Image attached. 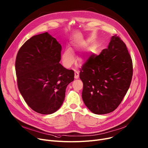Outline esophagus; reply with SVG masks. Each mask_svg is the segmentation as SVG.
<instances>
[{"label":"esophagus","mask_w":148,"mask_h":148,"mask_svg":"<svg viewBox=\"0 0 148 148\" xmlns=\"http://www.w3.org/2000/svg\"><path fill=\"white\" fill-rule=\"evenodd\" d=\"M78 77H79V73H78V72L77 71H75V73H74V78H75V79H77V78H78Z\"/></svg>","instance_id":"obj_1"}]
</instances>
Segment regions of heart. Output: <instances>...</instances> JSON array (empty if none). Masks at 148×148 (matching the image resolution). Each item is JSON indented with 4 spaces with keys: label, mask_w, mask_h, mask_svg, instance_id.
<instances>
[{
    "label": "heart",
    "mask_w": 148,
    "mask_h": 148,
    "mask_svg": "<svg viewBox=\"0 0 148 148\" xmlns=\"http://www.w3.org/2000/svg\"><path fill=\"white\" fill-rule=\"evenodd\" d=\"M78 47H79L77 44L73 43L70 49H66L64 51L62 55V61L63 64L65 66L70 67L73 64L74 61V58L73 52H74L75 49H77Z\"/></svg>",
    "instance_id": "heart-1"
}]
</instances>
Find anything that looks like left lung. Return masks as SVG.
Here are the masks:
<instances>
[{"label":"left lung","instance_id":"obj_1","mask_svg":"<svg viewBox=\"0 0 148 148\" xmlns=\"http://www.w3.org/2000/svg\"><path fill=\"white\" fill-rule=\"evenodd\" d=\"M133 76V62L125 44L114 35L107 49L88 58L80 69L82 98L96 114L114 111L127 93Z\"/></svg>","mask_w":148,"mask_h":148}]
</instances>
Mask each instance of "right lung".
<instances>
[{
    "label": "right lung",
    "instance_id": "right-lung-1",
    "mask_svg": "<svg viewBox=\"0 0 148 148\" xmlns=\"http://www.w3.org/2000/svg\"><path fill=\"white\" fill-rule=\"evenodd\" d=\"M62 46L47 32L34 36L19 49L15 71L19 92L37 113L51 114L62 105L74 72L60 63Z\"/></svg>",
    "mask_w": 148,
    "mask_h": 148
}]
</instances>
